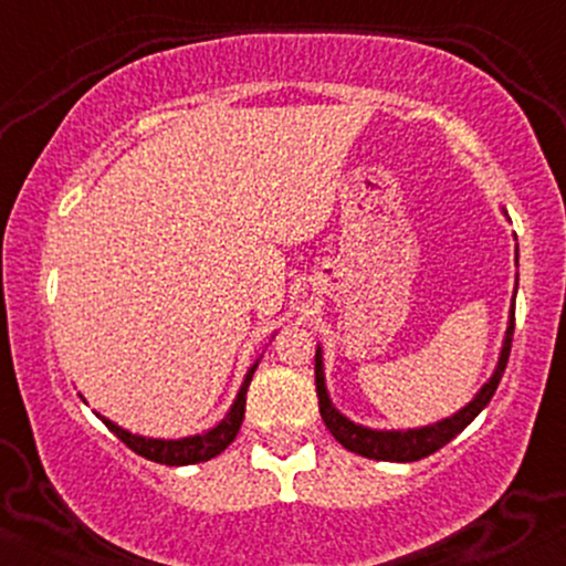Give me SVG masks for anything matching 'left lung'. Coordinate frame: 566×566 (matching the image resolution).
<instances>
[{"label": "left lung", "mask_w": 566, "mask_h": 566, "mask_svg": "<svg viewBox=\"0 0 566 566\" xmlns=\"http://www.w3.org/2000/svg\"><path fill=\"white\" fill-rule=\"evenodd\" d=\"M516 263H518V247H516ZM513 301H516V292H513ZM513 314H516V308H513V303H511L509 327H505L503 348H500L497 365H495V373H492V378L486 380L482 388H479L476 396H473L469 405L460 407L458 412L450 415V418H441V420H437V423H428L420 428H391V431H386V428H367V426H359V423H354L350 418H346V415H343L340 409L333 405V399H329L327 382H324L322 346H316V365H314L316 396H319V412H322L324 426L329 428V433H333V437L340 441L348 452H356V454H361V458H369V460L412 463V460L428 458V454L441 450V447L458 437V433L463 431V428L469 426L486 405H490L492 396H495L497 382H500V378H503L505 365H509V356H511Z\"/></svg>", "instance_id": "1"}]
</instances>
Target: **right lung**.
Wrapping results in <instances>:
<instances>
[{
  "label": "right lung",
  "instance_id": "1",
  "mask_svg": "<svg viewBox=\"0 0 566 566\" xmlns=\"http://www.w3.org/2000/svg\"><path fill=\"white\" fill-rule=\"evenodd\" d=\"M258 361H261V359H258ZM258 361H255V365H252L250 369H247L242 388H239L237 399H233V405H231L229 412H226V418L220 420L218 426L207 428V431L193 433V437H184V439H154V437H140V433L127 431V428L116 426L114 420L103 418L101 412H95V415L103 420V423L112 428L116 437L125 441L129 450L143 454V458H146V460H154V463H161V465H191V463H205V460L216 458V454L223 452L226 447H229L231 441L237 439L239 428H242V420H244L247 388H250V380H252V375H255Z\"/></svg>",
  "mask_w": 566,
  "mask_h": 566
}]
</instances>
